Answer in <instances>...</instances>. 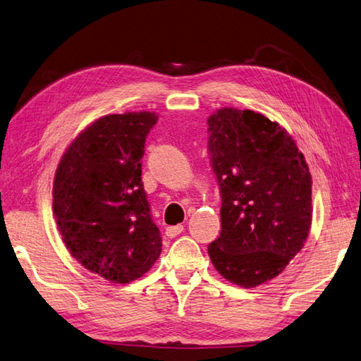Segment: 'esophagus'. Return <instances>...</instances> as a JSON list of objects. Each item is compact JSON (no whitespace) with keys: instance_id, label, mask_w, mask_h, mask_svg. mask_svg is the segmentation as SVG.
<instances>
[{"instance_id":"obj_1","label":"esophagus","mask_w":361,"mask_h":361,"mask_svg":"<svg viewBox=\"0 0 361 361\" xmlns=\"http://www.w3.org/2000/svg\"><path fill=\"white\" fill-rule=\"evenodd\" d=\"M183 231V226H170V227H166V230H165V235L168 236V238H176V236H179L180 233Z\"/></svg>"}]
</instances>
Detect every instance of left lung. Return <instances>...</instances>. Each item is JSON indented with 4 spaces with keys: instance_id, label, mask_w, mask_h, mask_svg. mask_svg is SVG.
I'll return each mask as SVG.
<instances>
[{
    "instance_id": "left-lung-1",
    "label": "left lung",
    "mask_w": 361,
    "mask_h": 361,
    "mask_svg": "<svg viewBox=\"0 0 361 361\" xmlns=\"http://www.w3.org/2000/svg\"><path fill=\"white\" fill-rule=\"evenodd\" d=\"M208 131L222 197V230L208 256L221 276L250 289L281 274L306 243L312 176L286 128L259 113L221 108Z\"/></svg>"
}]
</instances>
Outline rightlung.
<instances>
[{"instance_id":"right-lung-1","label":"right lung","mask_w":361,"mask_h":361,"mask_svg":"<svg viewBox=\"0 0 361 361\" xmlns=\"http://www.w3.org/2000/svg\"><path fill=\"white\" fill-rule=\"evenodd\" d=\"M156 122L149 111L94 120L55 171L52 208L63 243L85 269L111 283L143 276L162 252L140 178Z\"/></svg>"}]
</instances>
